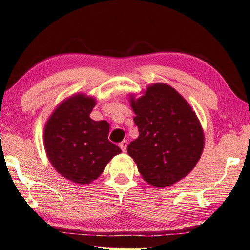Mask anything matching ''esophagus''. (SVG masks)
I'll use <instances>...</instances> for the list:
<instances>
[{"mask_svg": "<svg viewBox=\"0 0 250 250\" xmlns=\"http://www.w3.org/2000/svg\"><path fill=\"white\" fill-rule=\"evenodd\" d=\"M127 145H128V142H127L126 140H123L120 144V147L122 149V151L123 152H126V150H127Z\"/></svg>", "mask_w": 250, "mask_h": 250, "instance_id": "obj_1", "label": "esophagus"}]
</instances>
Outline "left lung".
<instances>
[{
    "label": "left lung",
    "mask_w": 250,
    "mask_h": 250,
    "mask_svg": "<svg viewBox=\"0 0 250 250\" xmlns=\"http://www.w3.org/2000/svg\"><path fill=\"white\" fill-rule=\"evenodd\" d=\"M139 137L127 146L142 178L169 187L195 167L204 149V132L187 100L167 84H153L144 96L130 97Z\"/></svg>",
    "instance_id": "8db88e82"
}]
</instances>
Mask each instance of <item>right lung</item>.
Segmentation results:
<instances>
[{"label":"right lung","mask_w":250,"mask_h":250,"mask_svg":"<svg viewBox=\"0 0 250 250\" xmlns=\"http://www.w3.org/2000/svg\"><path fill=\"white\" fill-rule=\"evenodd\" d=\"M96 101L78 94L63 100L44 128V146L50 164L65 179L87 185L121 153L109 141V123L89 118Z\"/></svg>","instance_id":"obj_1"}]
</instances>
